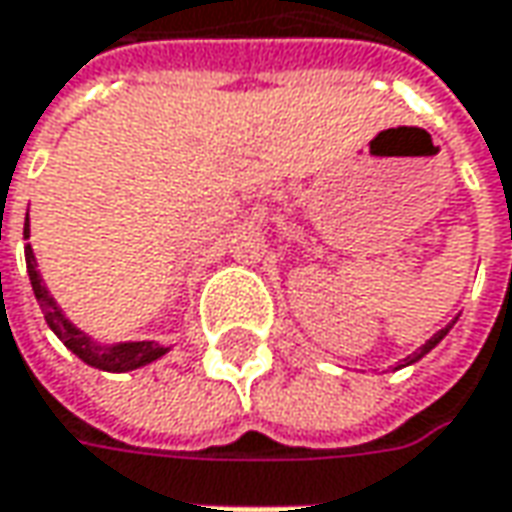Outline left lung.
<instances>
[{
    "instance_id": "1",
    "label": "left lung",
    "mask_w": 512,
    "mask_h": 512,
    "mask_svg": "<svg viewBox=\"0 0 512 512\" xmlns=\"http://www.w3.org/2000/svg\"><path fill=\"white\" fill-rule=\"evenodd\" d=\"M453 325H456V322H450V325L442 327V330H439V333H433V339H427V344H422V347H419V350H416V353H413V356H407V359H404V364L419 362V359H422L424 353H430V350H433V347H436V344L442 342L444 336H447V330H450V327H453ZM404 364H399V367H404Z\"/></svg>"
}]
</instances>
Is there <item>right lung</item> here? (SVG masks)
<instances>
[{
	"label": "right lung",
	"instance_id": "right-lung-1",
	"mask_svg": "<svg viewBox=\"0 0 512 512\" xmlns=\"http://www.w3.org/2000/svg\"><path fill=\"white\" fill-rule=\"evenodd\" d=\"M30 227L25 225V239H28ZM25 262H28V276L30 287H33V296L45 313V322L48 327L65 342L70 353H76L79 359L90 367H99V370H108V373H125V370H136V367H145V364L156 362L159 356L168 353V347L156 342H125L113 344V347H102V344L90 342V336H85L79 327H73L65 319V313L59 310V305L53 302V296L48 293V287L42 282L39 270H36V256H33V247H25Z\"/></svg>",
	"mask_w": 512,
	"mask_h": 512
}]
</instances>
